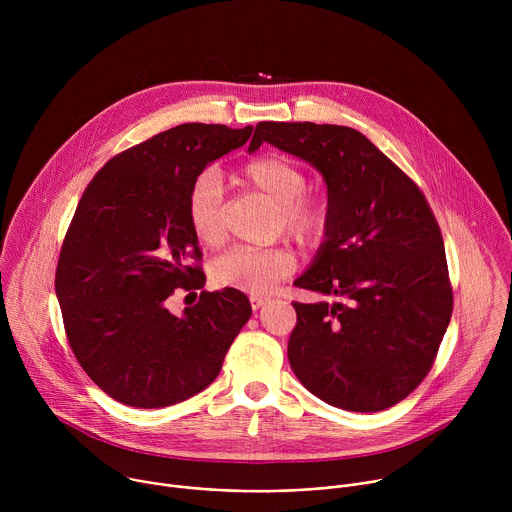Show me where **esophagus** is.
<instances>
[{"instance_id": "esophagus-1", "label": "esophagus", "mask_w": 512, "mask_h": 512, "mask_svg": "<svg viewBox=\"0 0 512 512\" xmlns=\"http://www.w3.org/2000/svg\"><path fill=\"white\" fill-rule=\"evenodd\" d=\"M249 300H251V308H253V310H259V308H263V306L269 302V298L257 296V294H253Z\"/></svg>"}]
</instances>
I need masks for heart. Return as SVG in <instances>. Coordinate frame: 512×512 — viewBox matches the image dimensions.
Wrapping results in <instances>:
<instances>
[{
	"label": "heart",
	"instance_id": "b5f03b06",
	"mask_svg": "<svg viewBox=\"0 0 512 512\" xmlns=\"http://www.w3.org/2000/svg\"><path fill=\"white\" fill-rule=\"evenodd\" d=\"M239 180L277 204L279 225L300 245H318L330 225V200L306 190L302 166L279 154L253 158L241 168ZM186 221L202 245H216L223 237V188L210 174L200 176L186 194ZM296 267V257L285 247H233L210 265L216 285L249 294H267Z\"/></svg>",
	"mask_w": 512,
	"mask_h": 512
}]
</instances>
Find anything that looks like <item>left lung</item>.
Segmentation results:
<instances>
[{"instance_id":"1","label":"left lung","mask_w":512,"mask_h":512,"mask_svg":"<svg viewBox=\"0 0 512 512\" xmlns=\"http://www.w3.org/2000/svg\"><path fill=\"white\" fill-rule=\"evenodd\" d=\"M263 141L320 170L330 200L326 241L294 285L334 302H294L291 371L328 405L393 407L427 377L452 318L440 225L419 186L356 129L261 121L249 152Z\"/></svg>"}]
</instances>
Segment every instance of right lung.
<instances>
[{
	"label": "right lung",
	"mask_w": 512,
	"mask_h": 512,
	"mask_svg": "<svg viewBox=\"0 0 512 512\" xmlns=\"http://www.w3.org/2000/svg\"><path fill=\"white\" fill-rule=\"evenodd\" d=\"M251 133V125L172 127L111 158L79 200L56 265V298L83 371L123 405L168 407L206 389L251 318L235 287L200 291L184 316L166 306L176 289L204 285L186 194Z\"/></svg>",
	"instance_id": "right-lung-1"
}]
</instances>
